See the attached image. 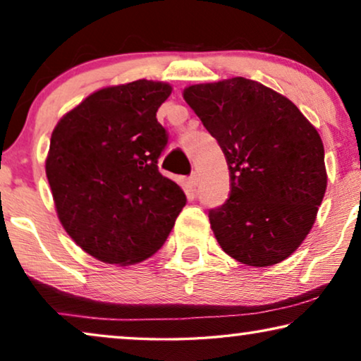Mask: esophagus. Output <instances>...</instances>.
Segmentation results:
<instances>
[{"instance_id": "esophagus-1", "label": "esophagus", "mask_w": 361, "mask_h": 361, "mask_svg": "<svg viewBox=\"0 0 361 361\" xmlns=\"http://www.w3.org/2000/svg\"><path fill=\"white\" fill-rule=\"evenodd\" d=\"M199 182H200V176L197 174V172H192L190 177H189V184L192 187H197V185H199Z\"/></svg>"}]
</instances>
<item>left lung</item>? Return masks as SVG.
Here are the masks:
<instances>
[{
	"label": "left lung",
	"mask_w": 361,
	"mask_h": 361,
	"mask_svg": "<svg viewBox=\"0 0 361 361\" xmlns=\"http://www.w3.org/2000/svg\"><path fill=\"white\" fill-rule=\"evenodd\" d=\"M184 98L230 169V197L209 210L221 250L248 266L281 263L312 228L327 187L317 130L293 102L250 78L192 85Z\"/></svg>",
	"instance_id": "1"
}]
</instances>
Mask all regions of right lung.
Listing matches in <instances>:
<instances>
[{"mask_svg": "<svg viewBox=\"0 0 361 361\" xmlns=\"http://www.w3.org/2000/svg\"><path fill=\"white\" fill-rule=\"evenodd\" d=\"M171 90L152 80L102 88L52 133L46 174L59 220L103 263L131 264L154 255L187 202L157 167L169 136L156 111Z\"/></svg>", "mask_w": 361, "mask_h": 361, "instance_id": "1", "label": "right lung"}]
</instances>
